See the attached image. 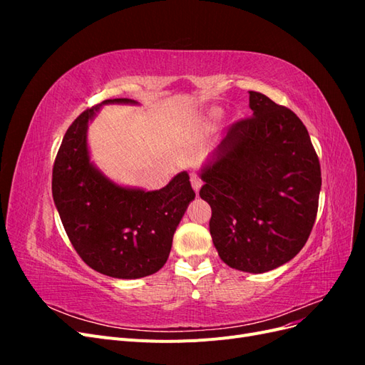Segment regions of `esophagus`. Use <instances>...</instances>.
I'll use <instances>...</instances> for the list:
<instances>
[{"instance_id":"obj_1","label":"esophagus","mask_w":365,"mask_h":365,"mask_svg":"<svg viewBox=\"0 0 365 365\" xmlns=\"http://www.w3.org/2000/svg\"><path fill=\"white\" fill-rule=\"evenodd\" d=\"M190 181H192V187H193V190L197 193L200 192V189H201V185H202V181L200 180V176H196V175H192V178H190Z\"/></svg>"}]
</instances>
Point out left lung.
Instances as JSON below:
<instances>
[{"instance_id": "left-lung-1", "label": "left lung", "mask_w": 365, "mask_h": 365, "mask_svg": "<svg viewBox=\"0 0 365 365\" xmlns=\"http://www.w3.org/2000/svg\"><path fill=\"white\" fill-rule=\"evenodd\" d=\"M251 117L231 125L200 170L210 235L230 268L262 274L294 259L311 235L322 170L291 109L250 91Z\"/></svg>"}]
</instances>
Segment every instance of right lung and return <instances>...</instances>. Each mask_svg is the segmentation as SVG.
<instances>
[{
  "mask_svg": "<svg viewBox=\"0 0 365 365\" xmlns=\"http://www.w3.org/2000/svg\"><path fill=\"white\" fill-rule=\"evenodd\" d=\"M109 103L138 105L132 98H108L73 121L54 160L53 201L88 267L108 277L141 279L168 262L176 227L195 192L187 172L148 192L118 185L97 168L88 149V125Z\"/></svg>",
  "mask_w": 365,
  "mask_h": 365,
  "instance_id": "right-lung-1",
  "label": "right lung"
}]
</instances>
